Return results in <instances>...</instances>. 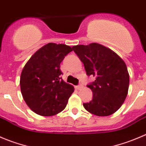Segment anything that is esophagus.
I'll use <instances>...</instances> for the list:
<instances>
[{"label":"esophagus","instance_id":"esophagus-1","mask_svg":"<svg viewBox=\"0 0 146 146\" xmlns=\"http://www.w3.org/2000/svg\"><path fill=\"white\" fill-rule=\"evenodd\" d=\"M82 85H81V84H79V85H78V86H75V88H76V89H82Z\"/></svg>","mask_w":146,"mask_h":146}]
</instances>
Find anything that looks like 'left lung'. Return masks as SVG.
<instances>
[{
	"label": "left lung",
	"instance_id": "obj_1",
	"mask_svg": "<svg viewBox=\"0 0 146 146\" xmlns=\"http://www.w3.org/2000/svg\"><path fill=\"white\" fill-rule=\"evenodd\" d=\"M72 49L83 62L86 74L95 81L87 85L93 99L84 103V109L99 116L115 113L123 104L129 86V74L125 63L111 49L98 44L73 46Z\"/></svg>",
	"mask_w": 146,
	"mask_h": 146
}]
</instances>
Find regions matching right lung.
Here are the masks:
<instances>
[{
  "mask_svg": "<svg viewBox=\"0 0 146 146\" xmlns=\"http://www.w3.org/2000/svg\"><path fill=\"white\" fill-rule=\"evenodd\" d=\"M72 48L64 44L48 43L27 61L21 72L20 84L25 102L37 114L50 116L65 109L74 86L60 75V63Z\"/></svg>",
  "mask_w": 146,
  "mask_h": 146,
  "instance_id": "right-lung-1",
  "label": "right lung"
}]
</instances>
